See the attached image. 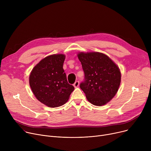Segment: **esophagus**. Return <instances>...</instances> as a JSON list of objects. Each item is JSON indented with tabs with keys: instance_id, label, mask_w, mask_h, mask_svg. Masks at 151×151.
I'll return each instance as SVG.
<instances>
[{
	"instance_id": "obj_1",
	"label": "esophagus",
	"mask_w": 151,
	"mask_h": 151,
	"mask_svg": "<svg viewBox=\"0 0 151 151\" xmlns=\"http://www.w3.org/2000/svg\"><path fill=\"white\" fill-rule=\"evenodd\" d=\"M79 84H80V82H79L78 81H76L75 82V83L73 84V86H74L75 88H77V87L79 86Z\"/></svg>"
}]
</instances>
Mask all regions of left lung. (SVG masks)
Masks as SVG:
<instances>
[{
  "mask_svg": "<svg viewBox=\"0 0 151 151\" xmlns=\"http://www.w3.org/2000/svg\"><path fill=\"white\" fill-rule=\"evenodd\" d=\"M84 73L80 84L88 100L96 106L106 104L116 94L121 74L116 63L106 55L97 52L78 54Z\"/></svg>",
  "mask_w": 151,
  "mask_h": 151,
  "instance_id": "obj_1",
  "label": "left lung"
}]
</instances>
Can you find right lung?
<instances>
[{"label":"right lung","mask_w":151,"mask_h":151,"mask_svg":"<svg viewBox=\"0 0 151 151\" xmlns=\"http://www.w3.org/2000/svg\"><path fill=\"white\" fill-rule=\"evenodd\" d=\"M65 55L53 54L40 62L31 71L29 84L35 97L51 108L65 104L74 90L63 68Z\"/></svg>","instance_id":"obj_1"}]
</instances>
